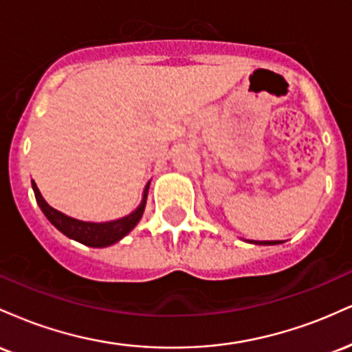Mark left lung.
<instances>
[{"label":"left lung","mask_w":352,"mask_h":352,"mask_svg":"<svg viewBox=\"0 0 352 352\" xmlns=\"http://www.w3.org/2000/svg\"><path fill=\"white\" fill-rule=\"evenodd\" d=\"M253 243V241H252ZM254 243H258V245H280L281 241H254Z\"/></svg>","instance_id":"left-lung-1"}]
</instances>
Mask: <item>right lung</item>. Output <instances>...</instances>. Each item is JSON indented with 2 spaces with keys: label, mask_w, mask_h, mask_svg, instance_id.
Returning <instances> with one entry per match:
<instances>
[{
  "label": "right lung",
  "mask_w": 352,
  "mask_h": 352,
  "mask_svg": "<svg viewBox=\"0 0 352 352\" xmlns=\"http://www.w3.org/2000/svg\"><path fill=\"white\" fill-rule=\"evenodd\" d=\"M31 184H33L34 197H36V201H38L39 208L43 210V213L46 215L47 220H50L60 233H64L66 236H69L72 240L79 241V243L82 245L94 246V248H104V246L117 243L120 238H124L137 223H139V220L142 218V213L145 208V201H147V192H148V185H151V182H148L144 188L142 204H140L139 207L131 213V215L119 218V220L104 221V223L76 220V218L64 215V213L58 212V210L52 208L51 205L46 204V200L43 199L41 192H39L38 185L34 184V180L31 182Z\"/></svg>",
  "instance_id": "1"
}]
</instances>
